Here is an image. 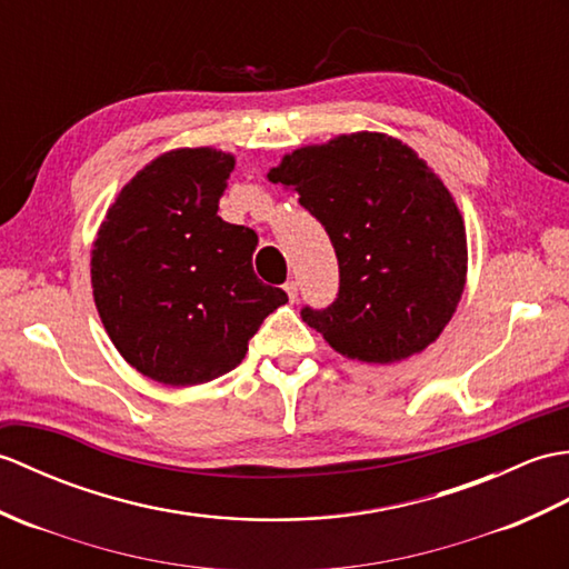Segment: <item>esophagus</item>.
I'll return each mask as SVG.
<instances>
[{
    "label": "esophagus",
    "instance_id": "34e87169",
    "mask_svg": "<svg viewBox=\"0 0 569 569\" xmlns=\"http://www.w3.org/2000/svg\"><path fill=\"white\" fill-rule=\"evenodd\" d=\"M284 292H287V297H289V299H292V301H295V299H297V292H299V287H297V282H295V280H289V282L284 284Z\"/></svg>",
    "mask_w": 569,
    "mask_h": 569
}]
</instances>
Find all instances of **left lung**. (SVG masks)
Returning a JSON list of instances; mask_svg holds the SVG:
<instances>
[{"mask_svg":"<svg viewBox=\"0 0 569 569\" xmlns=\"http://www.w3.org/2000/svg\"><path fill=\"white\" fill-rule=\"evenodd\" d=\"M268 180L292 189L331 238L338 297L301 319L343 358L391 365L426 350L467 280L462 213L413 148L377 131L287 153Z\"/></svg>","mask_w":569,"mask_h":569,"instance_id":"obj_1","label":"left lung"}]
</instances>
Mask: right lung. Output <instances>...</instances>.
<instances>
[{
	"instance_id": "1",
	"label": "right lung",
	"mask_w": 569,
	"mask_h": 569,
	"mask_svg": "<svg viewBox=\"0 0 569 569\" xmlns=\"http://www.w3.org/2000/svg\"><path fill=\"white\" fill-rule=\"evenodd\" d=\"M236 168L223 150L174 148L121 187L92 243V295L113 348L160 385L194 387L241 365L280 287L252 272V229L219 199Z\"/></svg>"
}]
</instances>
